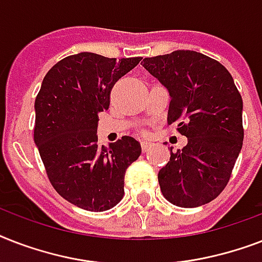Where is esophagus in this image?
Segmentation results:
<instances>
[{
  "label": "esophagus",
  "instance_id": "obj_1",
  "mask_svg": "<svg viewBox=\"0 0 262 262\" xmlns=\"http://www.w3.org/2000/svg\"><path fill=\"white\" fill-rule=\"evenodd\" d=\"M151 147V143H148V141H141V148H143V151H148Z\"/></svg>",
  "mask_w": 262,
  "mask_h": 262
}]
</instances>
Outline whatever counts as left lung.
Wrapping results in <instances>:
<instances>
[{"label": "left lung", "instance_id": "obj_1", "mask_svg": "<svg viewBox=\"0 0 262 262\" xmlns=\"http://www.w3.org/2000/svg\"><path fill=\"white\" fill-rule=\"evenodd\" d=\"M143 67L170 94L167 122L187 144L158 174L164 199L177 207L211 203L231 177L244 143L242 96L230 72L191 50L144 58Z\"/></svg>", "mask_w": 262, "mask_h": 262}]
</instances>
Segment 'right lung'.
<instances>
[{
	"label": "right lung",
	"instance_id": "1",
	"mask_svg": "<svg viewBox=\"0 0 262 262\" xmlns=\"http://www.w3.org/2000/svg\"><path fill=\"white\" fill-rule=\"evenodd\" d=\"M140 61L69 55L47 72L35 99L34 140L47 177L59 195L81 209L115 207L123 197L126 168L141 155L130 136L100 147L96 135L98 115L110 106L114 84Z\"/></svg>",
	"mask_w": 262,
	"mask_h": 262
}]
</instances>
